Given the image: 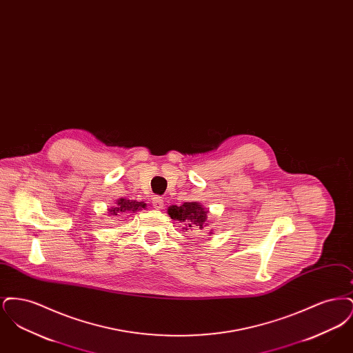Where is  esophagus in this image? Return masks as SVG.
<instances>
[{
	"instance_id": "1",
	"label": "esophagus",
	"mask_w": 353,
	"mask_h": 353,
	"mask_svg": "<svg viewBox=\"0 0 353 353\" xmlns=\"http://www.w3.org/2000/svg\"><path fill=\"white\" fill-rule=\"evenodd\" d=\"M152 205H153L154 209L161 210V209H164V199L160 197V196H156V197L152 199Z\"/></svg>"
}]
</instances>
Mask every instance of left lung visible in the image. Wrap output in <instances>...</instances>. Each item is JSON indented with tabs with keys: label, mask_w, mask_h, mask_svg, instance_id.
<instances>
[{
	"label": "left lung",
	"mask_w": 353,
	"mask_h": 353,
	"mask_svg": "<svg viewBox=\"0 0 353 353\" xmlns=\"http://www.w3.org/2000/svg\"><path fill=\"white\" fill-rule=\"evenodd\" d=\"M208 213L209 210L197 201L184 202L180 206L172 205L168 208L169 217L177 221V223L181 225L183 232L203 229L205 226L212 223L208 217ZM210 234H212V230H210Z\"/></svg>",
	"instance_id": "obj_1"
}]
</instances>
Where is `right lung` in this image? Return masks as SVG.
<instances>
[{
    "label": "right lung",
    "mask_w": 353,
    "mask_h": 353,
    "mask_svg": "<svg viewBox=\"0 0 353 353\" xmlns=\"http://www.w3.org/2000/svg\"><path fill=\"white\" fill-rule=\"evenodd\" d=\"M147 203L145 202L134 201V200H127V199H119L115 202L114 206L108 209V216H132L134 213H137L141 209H145Z\"/></svg>",
    "instance_id": "obj_1"
}]
</instances>
